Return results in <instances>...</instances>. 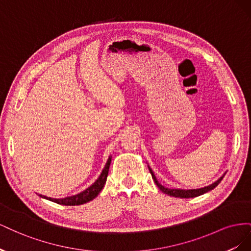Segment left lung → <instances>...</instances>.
<instances>
[{
	"label": "left lung",
	"instance_id": "8db88e82",
	"mask_svg": "<svg viewBox=\"0 0 251 251\" xmlns=\"http://www.w3.org/2000/svg\"><path fill=\"white\" fill-rule=\"evenodd\" d=\"M150 172H151V178L154 179L156 185L160 188V191L163 192L164 194L169 195V196H173V197H177V198H195V197H198L200 195H203L205 193H207L209 191H211V189H214L220 182L222 181L223 177L222 176L221 178H220L218 181H216L215 183H212L211 185L209 186H206V187H203V188H199V189H188V191H184V189H171V188H166L164 186H162L159 182L157 181L155 175L153 173V171H151L150 169Z\"/></svg>",
	"mask_w": 251,
	"mask_h": 251
}]
</instances>
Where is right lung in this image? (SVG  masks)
<instances>
[{
  "label": "right lung",
  "instance_id": "add662e5",
  "mask_svg": "<svg viewBox=\"0 0 251 251\" xmlns=\"http://www.w3.org/2000/svg\"><path fill=\"white\" fill-rule=\"evenodd\" d=\"M110 164H111V157L108 159L107 164H105L104 169L102 170V173L100 174V176L98 177V179L94 182V184L88 187L86 191H83L80 194H77L72 197H68V198H65V199H53V198H48L46 196H42V195L40 196L45 199H48L52 202H55L57 204H63V205H80L83 203H87L96 198L97 195L100 193L102 187L104 186V183L105 181H107V177L109 174Z\"/></svg>",
  "mask_w": 251,
  "mask_h": 251
}]
</instances>
